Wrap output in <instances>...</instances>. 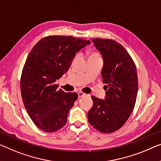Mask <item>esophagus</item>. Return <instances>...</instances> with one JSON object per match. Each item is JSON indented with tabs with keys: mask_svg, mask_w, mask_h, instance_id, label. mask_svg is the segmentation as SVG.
Here are the masks:
<instances>
[{
	"mask_svg": "<svg viewBox=\"0 0 161 161\" xmlns=\"http://www.w3.org/2000/svg\"><path fill=\"white\" fill-rule=\"evenodd\" d=\"M78 95H79V98H81V97H85V96H86V94L82 92H79Z\"/></svg>",
	"mask_w": 161,
	"mask_h": 161,
	"instance_id": "esophagus-1",
	"label": "esophagus"
}]
</instances>
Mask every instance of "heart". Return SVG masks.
<instances>
[{
	"instance_id": "heart-1",
	"label": "heart",
	"mask_w": 161,
	"mask_h": 161,
	"mask_svg": "<svg viewBox=\"0 0 161 161\" xmlns=\"http://www.w3.org/2000/svg\"><path fill=\"white\" fill-rule=\"evenodd\" d=\"M100 58V56L99 54L97 53H91L90 54V56H89V59L90 58Z\"/></svg>"
}]
</instances>
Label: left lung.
<instances>
[{
	"label": "left lung",
	"mask_w": 161,
	"mask_h": 161,
	"mask_svg": "<svg viewBox=\"0 0 161 161\" xmlns=\"http://www.w3.org/2000/svg\"><path fill=\"white\" fill-rule=\"evenodd\" d=\"M92 42L103 58L101 74L107 91L105 100L92 96L88 121L100 132L112 133L123 126L133 111L138 90L136 68L119 42L101 38H94Z\"/></svg>",
	"instance_id": "8db88e82"
}]
</instances>
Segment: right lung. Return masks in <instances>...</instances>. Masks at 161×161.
<instances>
[{"mask_svg": "<svg viewBox=\"0 0 161 161\" xmlns=\"http://www.w3.org/2000/svg\"><path fill=\"white\" fill-rule=\"evenodd\" d=\"M90 43L72 36H47L28 55L21 72V97L31 119L45 132L59 130L66 123L78 94L58 90L55 82L69 70L76 53Z\"/></svg>", "mask_w": 161, "mask_h": 161, "instance_id": "1", "label": "right lung"}]
</instances>
